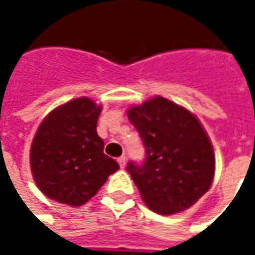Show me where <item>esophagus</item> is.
<instances>
[{
	"label": "esophagus",
	"instance_id": "esophagus-1",
	"mask_svg": "<svg viewBox=\"0 0 255 255\" xmlns=\"http://www.w3.org/2000/svg\"><path fill=\"white\" fill-rule=\"evenodd\" d=\"M117 162H119L120 168H126V162H127V158H126L124 155H122L120 158H117Z\"/></svg>",
	"mask_w": 255,
	"mask_h": 255
}]
</instances>
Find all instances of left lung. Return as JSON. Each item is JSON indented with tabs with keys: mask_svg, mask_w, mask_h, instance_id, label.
Instances as JSON below:
<instances>
[{
	"mask_svg": "<svg viewBox=\"0 0 255 255\" xmlns=\"http://www.w3.org/2000/svg\"><path fill=\"white\" fill-rule=\"evenodd\" d=\"M127 115L146 151L142 164L127 165L144 203L158 214L188 209L210 188L214 176L213 146L201 123L162 97L129 108Z\"/></svg>",
	"mask_w": 255,
	"mask_h": 255,
	"instance_id": "1",
	"label": "left lung"
}]
</instances>
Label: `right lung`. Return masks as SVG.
<instances>
[{"mask_svg": "<svg viewBox=\"0 0 255 255\" xmlns=\"http://www.w3.org/2000/svg\"><path fill=\"white\" fill-rule=\"evenodd\" d=\"M101 106L87 97L50 112L36 131L30 162L36 186L47 198L80 206L120 168L104 154L97 133Z\"/></svg>", "mask_w": 255, "mask_h": 255, "instance_id": "1", "label": "right lung"}]
</instances>
